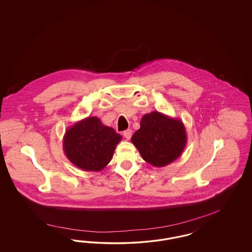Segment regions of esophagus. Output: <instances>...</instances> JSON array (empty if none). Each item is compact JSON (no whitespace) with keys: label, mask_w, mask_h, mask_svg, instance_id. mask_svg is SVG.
Wrapping results in <instances>:
<instances>
[{"label":"esophagus","mask_w":252,"mask_h":252,"mask_svg":"<svg viewBox=\"0 0 252 252\" xmlns=\"http://www.w3.org/2000/svg\"><path fill=\"white\" fill-rule=\"evenodd\" d=\"M123 135H124V137H126V139H129L130 137H132V130H125V131L123 132Z\"/></svg>","instance_id":"34e87169"}]
</instances>
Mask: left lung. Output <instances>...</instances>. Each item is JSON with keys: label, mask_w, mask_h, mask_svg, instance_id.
<instances>
[{"label": "left lung", "mask_w": 252, "mask_h": 252, "mask_svg": "<svg viewBox=\"0 0 252 252\" xmlns=\"http://www.w3.org/2000/svg\"><path fill=\"white\" fill-rule=\"evenodd\" d=\"M131 141L143 160L155 167H164L182 154L188 137L180 119L152 112L143 115Z\"/></svg>", "instance_id": "left-lung-1"}]
</instances>
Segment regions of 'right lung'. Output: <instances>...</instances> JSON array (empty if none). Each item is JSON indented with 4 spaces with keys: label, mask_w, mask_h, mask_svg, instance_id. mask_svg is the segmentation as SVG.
Masks as SVG:
<instances>
[{
    "label": "right lung",
    "mask_w": 252,
    "mask_h": 252,
    "mask_svg": "<svg viewBox=\"0 0 252 252\" xmlns=\"http://www.w3.org/2000/svg\"><path fill=\"white\" fill-rule=\"evenodd\" d=\"M122 139L114 128L91 116L68 127L63 139L65 156L75 166L99 172L112 160L116 145Z\"/></svg>",
    "instance_id": "add662e5"
}]
</instances>
